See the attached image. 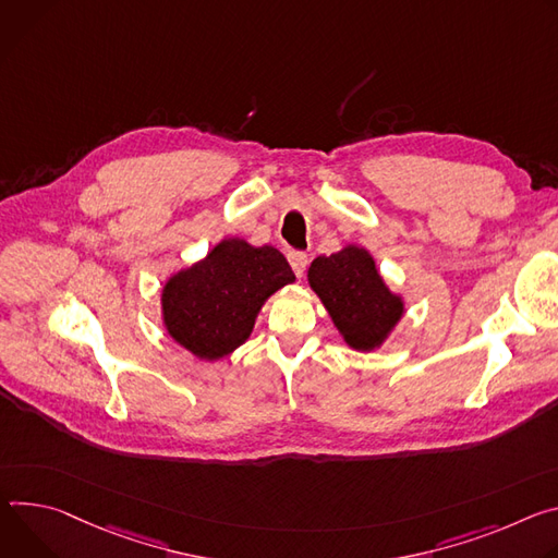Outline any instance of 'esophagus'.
<instances>
[{
    "instance_id": "esophagus-1",
    "label": "esophagus",
    "mask_w": 558,
    "mask_h": 558,
    "mask_svg": "<svg viewBox=\"0 0 558 558\" xmlns=\"http://www.w3.org/2000/svg\"><path fill=\"white\" fill-rule=\"evenodd\" d=\"M288 262H290V268L294 270V275L301 277L305 266H307V255L299 253V251H292V253H288Z\"/></svg>"
}]
</instances>
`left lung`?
<instances>
[{
  "instance_id": "1",
  "label": "left lung",
  "mask_w": 558,
  "mask_h": 558,
  "mask_svg": "<svg viewBox=\"0 0 558 558\" xmlns=\"http://www.w3.org/2000/svg\"><path fill=\"white\" fill-rule=\"evenodd\" d=\"M307 283L354 350L379 348L403 317V299L390 292L365 247L345 245L330 257H317L307 270Z\"/></svg>"
}]
</instances>
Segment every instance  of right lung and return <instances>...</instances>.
I'll return each mask as SVG.
<instances>
[{"instance_id": "right-lung-1", "label": "right lung", "mask_w": 558, "mask_h": 558, "mask_svg": "<svg viewBox=\"0 0 558 558\" xmlns=\"http://www.w3.org/2000/svg\"><path fill=\"white\" fill-rule=\"evenodd\" d=\"M292 281L294 272L277 247L223 239L202 262L166 281L163 326L181 348L217 361L245 343L266 299Z\"/></svg>"}]
</instances>
